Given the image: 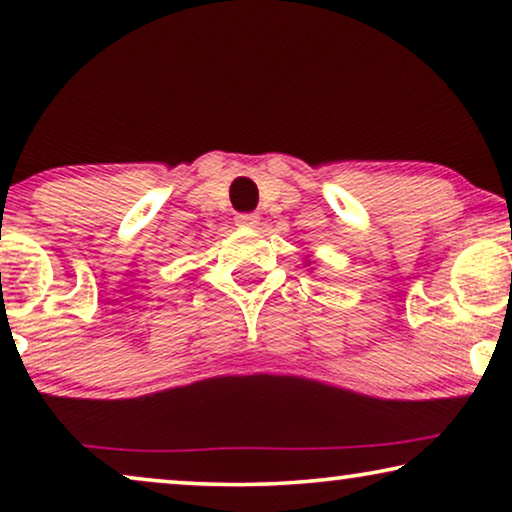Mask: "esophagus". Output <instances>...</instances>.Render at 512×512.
<instances>
[{
	"label": "esophagus",
	"instance_id": "1",
	"mask_svg": "<svg viewBox=\"0 0 512 512\" xmlns=\"http://www.w3.org/2000/svg\"><path fill=\"white\" fill-rule=\"evenodd\" d=\"M236 225L239 227H246V229H253L259 225V218L255 213H239L236 215Z\"/></svg>",
	"mask_w": 512,
	"mask_h": 512
}]
</instances>
